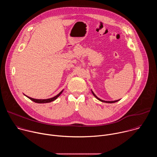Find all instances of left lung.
<instances>
[{
  "label": "left lung",
  "mask_w": 157,
  "mask_h": 157,
  "mask_svg": "<svg viewBox=\"0 0 157 157\" xmlns=\"http://www.w3.org/2000/svg\"><path fill=\"white\" fill-rule=\"evenodd\" d=\"M92 93H93V94L94 96V97L96 98H97L98 100H99L100 101H101V102H106V103H114V102H117V101H119V100H117V101H103V100H102V99H99V98H98L96 95H95V94L93 92V91H92Z\"/></svg>",
  "instance_id": "left-lung-1"
}]
</instances>
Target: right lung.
<instances>
[{"mask_svg":"<svg viewBox=\"0 0 157 157\" xmlns=\"http://www.w3.org/2000/svg\"><path fill=\"white\" fill-rule=\"evenodd\" d=\"M63 91V90H62V91H61L58 94H57L56 96H55V97H53V98H50V99H33V98H30V97H29V96H26V95H25V96H26L28 98H29L30 100H32V101H33V102H36V103H40V104H42V103H48V102H51L55 101V99H56L60 96V94L62 93Z\"/></svg>","mask_w":157,"mask_h":157,"instance_id":"obj_1","label":"right lung"}]
</instances>
